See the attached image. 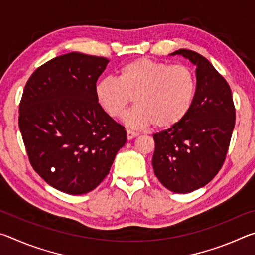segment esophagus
<instances>
[{
  "label": "esophagus",
  "mask_w": 255,
  "mask_h": 255,
  "mask_svg": "<svg viewBox=\"0 0 255 255\" xmlns=\"http://www.w3.org/2000/svg\"><path fill=\"white\" fill-rule=\"evenodd\" d=\"M126 132H127V139H128V140H130V139H132V138H135V137L138 136L137 132L130 130V129H127Z\"/></svg>",
  "instance_id": "esophagus-1"
}]
</instances>
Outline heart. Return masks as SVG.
<instances>
[{
    "mask_svg": "<svg viewBox=\"0 0 255 255\" xmlns=\"http://www.w3.org/2000/svg\"><path fill=\"white\" fill-rule=\"evenodd\" d=\"M195 93L191 68L150 58L131 60L120 67L117 79L106 77L96 85L97 100L112 118L122 117L133 97L136 106L125 116V123L136 128L175 126L188 115Z\"/></svg>",
    "mask_w": 255,
    "mask_h": 255,
    "instance_id": "obj_1",
    "label": "heart"
}]
</instances>
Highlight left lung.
Listing matches in <instances>:
<instances>
[{
  "label": "left lung",
  "mask_w": 255,
  "mask_h": 255,
  "mask_svg": "<svg viewBox=\"0 0 255 255\" xmlns=\"http://www.w3.org/2000/svg\"><path fill=\"white\" fill-rule=\"evenodd\" d=\"M182 55L197 66V88L188 115L166 130L154 133V173L164 187L189 193L213 180L225 162L235 126V107L227 81L204 56Z\"/></svg>",
  "instance_id": "1"
}]
</instances>
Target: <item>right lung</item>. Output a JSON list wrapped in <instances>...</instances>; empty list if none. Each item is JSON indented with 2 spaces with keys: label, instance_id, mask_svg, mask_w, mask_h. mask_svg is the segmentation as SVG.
Listing matches in <instances>:
<instances>
[{
  "label": "right lung",
  "instance_id": "add662e5",
  "mask_svg": "<svg viewBox=\"0 0 255 255\" xmlns=\"http://www.w3.org/2000/svg\"><path fill=\"white\" fill-rule=\"evenodd\" d=\"M109 59L70 53L48 60L29 77L19 105V128L33 170L68 195L96 189L126 144L124 126L96 97Z\"/></svg>",
  "mask_w": 255,
  "mask_h": 255
}]
</instances>
